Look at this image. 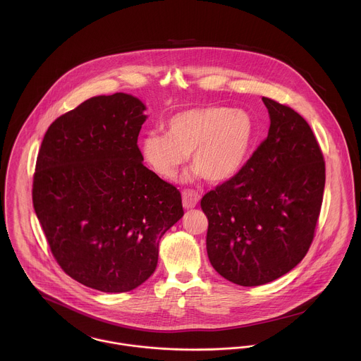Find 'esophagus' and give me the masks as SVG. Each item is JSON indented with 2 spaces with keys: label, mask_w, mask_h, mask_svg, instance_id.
Returning a JSON list of instances; mask_svg holds the SVG:
<instances>
[{
  "label": "esophagus",
  "mask_w": 361,
  "mask_h": 361,
  "mask_svg": "<svg viewBox=\"0 0 361 361\" xmlns=\"http://www.w3.org/2000/svg\"><path fill=\"white\" fill-rule=\"evenodd\" d=\"M200 202V195L196 190H183L182 193V204L185 208H195L197 206V203Z\"/></svg>",
  "instance_id": "1"
}]
</instances>
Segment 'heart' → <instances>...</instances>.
Here are the masks:
<instances>
[{"instance_id": "heart-1", "label": "heart", "mask_w": 361, "mask_h": 361, "mask_svg": "<svg viewBox=\"0 0 361 361\" xmlns=\"http://www.w3.org/2000/svg\"><path fill=\"white\" fill-rule=\"evenodd\" d=\"M165 126L166 133L150 132L142 142L145 161L164 179H172L192 154L195 178L225 182L240 169L255 136L246 111L215 105L178 112Z\"/></svg>"}]
</instances>
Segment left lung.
Listing matches in <instances>:
<instances>
[{
  "instance_id": "8db88e82",
  "label": "left lung",
  "mask_w": 361,
  "mask_h": 361,
  "mask_svg": "<svg viewBox=\"0 0 361 361\" xmlns=\"http://www.w3.org/2000/svg\"><path fill=\"white\" fill-rule=\"evenodd\" d=\"M267 139L231 179L202 199L207 255L214 269L240 286H259L295 268L318 222L325 161L307 121L262 97Z\"/></svg>"
}]
</instances>
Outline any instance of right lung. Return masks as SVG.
<instances>
[{
	"instance_id": "1",
	"label": "right lung",
	"mask_w": 361,
	"mask_h": 361,
	"mask_svg": "<svg viewBox=\"0 0 361 361\" xmlns=\"http://www.w3.org/2000/svg\"><path fill=\"white\" fill-rule=\"evenodd\" d=\"M145 104L97 96L47 129L33 175V206L52 256L75 281L129 292L155 271L158 243L182 215L180 192L143 165Z\"/></svg>"
}]
</instances>
